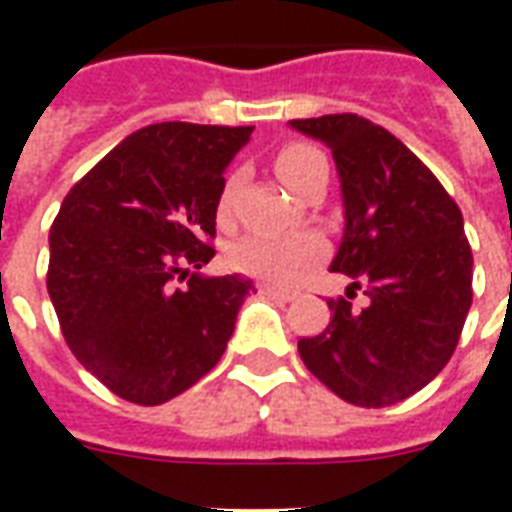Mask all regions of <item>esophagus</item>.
Segmentation results:
<instances>
[{"mask_svg":"<svg viewBox=\"0 0 512 512\" xmlns=\"http://www.w3.org/2000/svg\"><path fill=\"white\" fill-rule=\"evenodd\" d=\"M260 293H263V296H268V299H274V301H293V299H296V290L274 288V285H260Z\"/></svg>","mask_w":512,"mask_h":512,"instance_id":"34e87169","label":"esophagus"}]
</instances>
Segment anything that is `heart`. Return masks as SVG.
Segmentation results:
<instances>
[{"mask_svg":"<svg viewBox=\"0 0 512 512\" xmlns=\"http://www.w3.org/2000/svg\"><path fill=\"white\" fill-rule=\"evenodd\" d=\"M318 169H326V158L318 147L290 142L277 153L279 178L299 194ZM233 189L235 178H230L224 183L222 202H219L222 213L230 211ZM326 249H329L326 238L315 230H296V233L285 235H249L241 244H235L230 260L241 274L277 282V285H293V282H299L307 268L321 263L326 257Z\"/></svg>","mask_w":512,"mask_h":512,"instance_id":"b5f03b06","label":"heart"}]
</instances>
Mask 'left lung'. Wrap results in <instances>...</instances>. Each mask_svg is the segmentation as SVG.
Segmentation results:
<instances>
[{"label":"left lung","mask_w":512,"mask_h":512,"mask_svg":"<svg viewBox=\"0 0 512 512\" xmlns=\"http://www.w3.org/2000/svg\"><path fill=\"white\" fill-rule=\"evenodd\" d=\"M340 172L345 233L332 271L365 289L362 311L329 299L332 321L301 337L312 376L362 408L392 406L439 376L472 307V246L461 208L386 128L359 115L290 120Z\"/></svg>","instance_id":"left-lung-1"}]
</instances>
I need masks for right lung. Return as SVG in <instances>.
<instances>
[{
	"mask_svg": "<svg viewBox=\"0 0 512 512\" xmlns=\"http://www.w3.org/2000/svg\"><path fill=\"white\" fill-rule=\"evenodd\" d=\"M249 134L139 128L68 191L51 224L46 288L62 337L128 403H167L211 373L255 288L238 274H200L216 255L224 167Z\"/></svg>",
	"mask_w": 512,
	"mask_h": 512,
	"instance_id": "1",
	"label": "right lung"
}]
</instances>
